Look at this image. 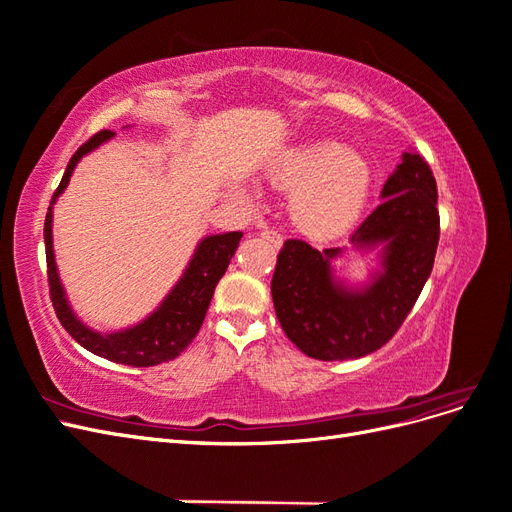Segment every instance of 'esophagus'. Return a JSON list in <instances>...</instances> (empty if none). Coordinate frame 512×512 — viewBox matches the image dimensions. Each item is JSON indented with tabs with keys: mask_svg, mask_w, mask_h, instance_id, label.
Masks as SVG:
<instances>
[{
	"mask_svg": "<svg viewBox=\"0 0 512 512\" xmlns=\"http://www.w3.org/2000/svg\"><path fill=\"white\" fill-rule=\"evenodd\" d=\"M260 237H262V239H267V241H269V243H273L275 247H280V245H282V241H284L280 232H275V230H271V228H265V230H262V232H260Z\"/></svg>",
	"mask_w": 512,
	"mask_h": 512,
	"instance_id": "obj_1",
	"label": "esophagus"
}]
</instances>
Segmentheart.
<instances>
[{
    "label": "heart",
    "instance_id": "obj_1",
    "mask_svg": "<svg viewBox=\"0 0 512 512\" xmlns=\"http://www.w3.org/2000/svg\"><path fill=\"white\" fill-rule=\"evenodd\" d=\"M265 175L288 192L290 222L305 237L333 239L346 232L367 203L371 166L348 145L316 138L284 149Z\"/></svg>",
    "mask_w": 512,
    "mask_h": 512
}]
</instances>
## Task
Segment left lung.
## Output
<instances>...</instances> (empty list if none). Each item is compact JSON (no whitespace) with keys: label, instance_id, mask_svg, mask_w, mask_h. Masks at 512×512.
I'll use <instances>...</instances> for the list:
<instances>
[{"label":"left lung","instance_id":"1","mask_svg":"<svg viewBox=\"0 0 512 512\" xmlns=\"http://www.w3.org/2000/svg\"><path fill=\"white\" fill-rule=\"evenodd\" d=\"M382 203L352 232L359 252L378 250L380 269L363 286L337 277L342 247L316 250L288 239L277 254L271 294L290 342L312 359L346 361L382 348L406 320L433 269L438 239V188L429 164L404 153L386 179Z\"/></svg>","mask_w":512,"mask_h":512}]
</instances>
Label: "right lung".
I'll return each mask as SVG.
<instances>
[{
    "mask_svg": "<svg viewBox=\"0 0 512 512\" xmlns=\"http://www.w3.org/2000/svg\"><path fill=\"white\" fill-rule=\"evenodd\" d=\"M115 132L102 130L74 153L68 162L59 188L51 198V207L46 211L44 220V245H46V267H49V286L55 314L64 329L76 339L85 350L94 352L102 359H108L121 365L132 367H151L166 361H173L185 348L192 344L198 329L203 327L205 314L209 309L213 290L226 273L230 258L235 256L237 245L243 232H222V235H209L200 239L196 250L188 262V267L181 273L177 284L162 299V303L141 322L132 324L128 329L100 333L74 314V309L66 297L64 284L59 280L57 262L53 252V205L57 198L68 188L70 177L76 164L83 156L98 149L102 143L111 141Z\"/></svg>",
    "mask_w": 512,
    "mask_h": 512,
    "instance_id": "add662e5",
    "label": "right lung"
}]
</instances>
